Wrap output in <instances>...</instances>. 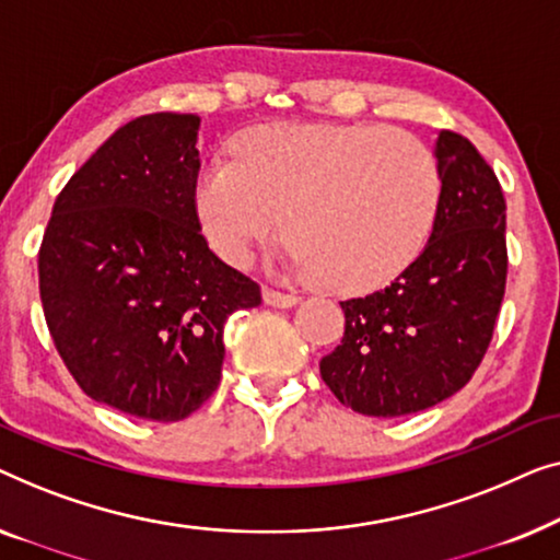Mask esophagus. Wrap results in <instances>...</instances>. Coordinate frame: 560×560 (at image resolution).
Segmentation results:
<instances>
[{
    "instance_id": "esophagus-1",
    "label": "esophagus",
    "mask_w": 560,
    "mask_h": 560,
    "mask_svg": "<svg viewBox=\"0 0 560 560\" xmlns=\"http://www.w3.org/2000/svg\"><path fill=\"white\" fill-rule=\"evenodd\" d=\"M264 302L269 306H279V310H287V306H294L299 302V296L294 294H283L279 289H271V287H264Z\"/></svg>"
}]
</instances>
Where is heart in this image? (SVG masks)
Returning a JSON list of instances; mask_svg holds the SVG:
<instances>
[{
    "instance_id": "heart-1",
    "label": "heart",
    "mask_w": 560,
    "mask_h": 560,
    "mask_svg": "<svg viewBox=\"0 0 560 560\" xmlns=\"http://www.w3.org/2000/svg\"><path fill=\"white\" fill-rule=\"evenodd\" d=\"M208 246L231 266L281 231L289 269L332 294L388 287L429 246L441 208L431 149L375 124H266L192 187Z\"/></svg>"
}]
</instances>
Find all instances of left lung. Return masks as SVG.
Returning <instances> with one entry per match:
<instances>
[{
  "label": "left lung",
  "instance_id": "obj_1",
  "mask_svg": "<svg viewBox=\"0 0 560 560\" xmlns=\"http://www.w3.org/2000/svg\"><path fill=\"white\" fill-rule=\"evenodd\" d=\"M441 208L429 246L381 291L340 302L342 342L322 358L327 388L352 411H423L471 381L492 342L508 281L505 198L462 133L436 139Z\"/></svg>",
  "mask_w": 560,
  "mask_h": 560
}]
</instances>
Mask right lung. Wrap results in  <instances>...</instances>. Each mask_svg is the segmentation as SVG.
Here are the masks:
<instances>
[{
  "mask_svg": "<svg viewBox=\"0 0 560 560\" xmlns=\"http://www.w3.org/2000/svg\"><path fill=\"white\" fill-rule=\"evenodd\" d=\"M200 116L116 129L68 179L43 235L47 329L85 396L183 421L215 393L223 325L261 289L208 248L192 208Z\"/></svg>",
  "mask_w": 560,
  "mask_h": 560,
  "instance_id": "1",
  "label": "right lung"
}]
</instances>
